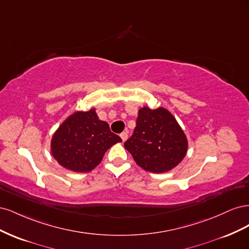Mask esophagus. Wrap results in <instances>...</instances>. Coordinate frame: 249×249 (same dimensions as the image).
<instances>
[{
	"label": "esophagus",
	"instance_id": "esophagus-1",
	"mask_svg": "<svg viewBox=\"0 0 249 249\" xmlns=\"http://www.w3.org/2000/svg\"><path fill=\"white\" fill-rule=\"evenodd\" d=\"M120 138H122L123 141H125L127 139V133L126 132H123L120 134Z\"/></svg>",
	"mask_w": 249,
	"mask_h": 249
}]
</instances>
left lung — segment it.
I'll return each instance as SVG.
<instances>
[{
	"label": "left lung",
	"instance_id": "left-lung-1",
	"mask_svg": "<svg viewBox=\"0 0 249 249\" xmlns=\"http://www.w3.org/2000/svg\"><path fill=\"white\" fill-rule=\"evenodd\" d=\"M124 147L141 168L161 173L176 167L184 159L188 142L169 111L162 107L154 110L143 107Z\"/></svg>",
	"mask_w": 249,
	"mask_h": 249
}]
</instances>
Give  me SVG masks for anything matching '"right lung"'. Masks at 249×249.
Returning <instances> with one entry per match:
<instances>
[{
	"label": "right lung",
	"instance_id": "add662e5",
	"mask_svg": "<svg viewBox=\"0 0 249 249\" xmlns=\"http://www.w3.org/2000/svg\"><path fill=\"white\" fill-rule=\"evenodd\" d=\"M122 138L112 133L106 122L97 117L95 110L76 112L59 126L52 139V154L66 169L91 171L105 153Z\"/></svg>",
	"mask_w": 249,
	"mask_h": 249
}]
</instances>
